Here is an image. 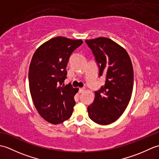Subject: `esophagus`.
Here are the masks:
<instances>
[{
  "mask_svg": "<svg viewBox=\"0 0 159 159\" xmlns=\"http://www.w3.org/2000/svg\"><path fill=\"white\" fill-rule=\"evenodd\" d=\"M85 87H82V88H80V89H79V92L81 93V92H84V91H85Z\"/></svg>",
  "mask_w": 159,
  "mask_h": 159,
  "instance_id": "obj_1",
  "label": "esophagus"
}]
</instances>
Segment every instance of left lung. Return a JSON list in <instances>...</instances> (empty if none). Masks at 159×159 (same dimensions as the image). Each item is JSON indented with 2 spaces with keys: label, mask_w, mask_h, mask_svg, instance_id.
<instances>
[{
  "label": "left lung",
  "mask_w": 159,
  "mask_h": 159,
  "mask_svg": "<svg viewBox=\"0 0 159 159\" xmlns=\"http://www.w3.org/2000/svg\"><path fill=\"white\" fill-rule=\"evenodd\" d=\"M98 67L99 76L105 83L95 92L93 103L87 107L94 122L107 125L114 122L126 109L133 93V65L126 50L109 38L86 40Z\"/></svg>",
  "instance_id": "left-lung-1"
}]
</instances>
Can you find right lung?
Instances as JSON below:
<instances>
[{
  "mask_svg": "<svg viewBox=\"0 0 159 159\" xmlns=\"http://www.w3.org/2000/svg\"><path fill=\"white\" fill-rule=\"evenodd\" d=\"M81 39L57 37L43 43L33 55L29 70V89L34 105L43 119L53 124L71 117L78 89L64 85L66 67Z\"/></svg>",
  "mask_w": 159,
  "mask_h": 159,
  "instance_id": "obj_1",
  "label": "right lung"
}]
</instances>
